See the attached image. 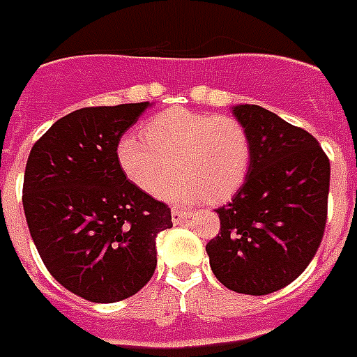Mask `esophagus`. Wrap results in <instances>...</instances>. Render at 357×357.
Returning <instances> with one entry per match:
<instances>
[{"label":"esophagus","mask_w":357,"mask_h":357,"mask_svg":"<svg viewBox=\"0 0 357 357\" xmlns=\"http://www.w3.org/2000/svg\"><path fill=\"white\" fill-rule=\"evenodd\" d=\"M190 213L188 211H181V208H171V220L175 222V224H178V222H182L184 218H188Z\"/></svg>","instance_id":"1"}]
</instances>
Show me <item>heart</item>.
Returning <instances> with one entry per match:
<instances>
[{
    "label": "heart",
    "mask_w": 357,
    "mask_h": 357,
    "mask_svg": "<svg viewBox=\"0 0 357 357\" xmlns=\"http://www.w3.org/2000/svg\"><path fill=\"white\" fill-rule=\"evenodd\" d=\"M116 160L124 175L146 194L162 188L175 162L181 176L163 187L162 197L222 203L239 192L250 173L252 141L237 118L175 107L150 118L143 139H120Z\"/></svg>",
    "instance_id": "heart-1"
}]
</instances>
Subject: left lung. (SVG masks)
Returning <instances> with one entry per match:
<instances>
[{
    "label": "left lung",
    "mask_w": 357,
    "mask_h": 357,
    "mask_svg": "<svg viewBox=\"0 0 357 357\" xmlns=\"http://www.w3.org/2000/svg\"><path fill=\"white\" fill-rule=\"evenodd\" d=\"M252 141L250 173L216 208L207 243L214 277L229 290L267 296L312 261L328 220L329 160L309 131L259 105L233 107Z\"/></svg>",
    "instance_id": "left-lung-1"
}]
</instances>
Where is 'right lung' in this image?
<instances>
[{"mask_svg": "<svg viewBox=\"0 0 357 357\" xmlns=\"http://www.w3.org/2000/svg\"><path fill=\"white\" fill-rule=\"evenodd\" d=\"M144 103L84 107L60 118L29 152L22 203L48 273L75 296L114 303L156 269L158 233L171 208L126 178L118 141Z\"/></svg>", "mask_w": 357, "mask_h": 357, "instance_id": "add662e5", "label": "right lung"}]
</instances>
